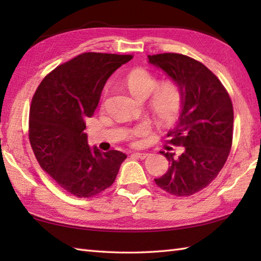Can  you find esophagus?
Wrapping results in <instances>:
<instances>
[{
    "label": "esophagus",
    "mask_w": 261,
    "mask_h": 261,
    "mask_svg": "<svg viewBox=\"0 0 261 261\" xmlns=\"http://www.w3.org/2000/svg\"><path fill=\"white\" fill-rule=\"evenodd\" d=\"M132 156L137 157V158H140V159H145L149 156L148 152H134L132 153Z\"/></svg>",
    "instance_id": "1"
}]
</instances>
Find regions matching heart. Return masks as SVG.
<instances>
[{
	"label": "heart",
	"instance_id": "b5f03b06",
	"mask_svg": "<svg viewBox=\"0 0 261 261\" xmlns=\"http://www.w3.org/2000/svg\"><path fill=\"white\" fill-rule=\"evenodd\" d=\"M125 84L132 95L138 99H145L152 94L151 108L162 123H173L179 116L184 98L176 83L167 81L158 87L159 81L156 76L147 69L138 68L126 76ZM150 131L151 125L148 122H141L131 130L130 138L135 140L136 138L149 135Z\"/></svg>",
	"mask_w": 261,
	"mask_h": 261
}]
</instances>
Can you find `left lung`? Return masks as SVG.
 Wrapping results in <instances>:
<instances>
[{
	"label": "left lung",
	"mask_w": 261,
	"mask_h": 261,
	"mask_svg": "<svg viewBox=\"0 0 261 261\" xmlns=\"http://www.w3.org/2000/svg\"><path fill=\"white\" fill-rule=\"evenodd\" d=\"M182 94L184 104L168 142L182 152L160 151L169 168L156 184L175 196H190L210 185L229 157L233 136V107L228 92L202 63L180 54L149 55Z\"/></svg>",
	"instance_id": "left-lung-1"
}]
</instances>
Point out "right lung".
I'll list each match as a JSON object with an SVG mask.
<instances>
[{
    "label": "right lung",
    "mask_w": 261,
    "mask_h": 261,
    "mask_svg": "<svg viewBox=\"0 0 261 261\" xmlns=\"http://www.w3.org/2000/svg\"><path fill=\"white\" fill-rule=\"evenodd\" d=\"M132 55L84 53L58 66L38 86L29 115V139L41 168L66 192L91 197L115 180L126 154L102 152L87 143L105 83Z\"/></svg>",
    "instance_id": "add662e5"
}]
</instances>
